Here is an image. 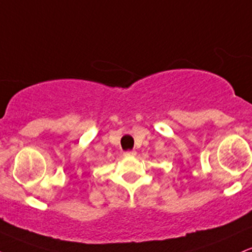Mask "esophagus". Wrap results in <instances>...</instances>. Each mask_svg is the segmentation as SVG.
<instances>
[{
    "instance_id": "1",
    "label": "esophagus",
    "mask_w": 252,
    "mask_h": 252,
    "mask_svg": "<svg viewBox=\"0 0 252 252\" xmlns=\"http://www.w3.org/2000/svg\"><path fill=\"white\" fill-rule=\"evenodd\" d=\"M135 155H136L135 150H131V152H126V153H124V156H126V158H130V156H135Z\"/></svg>"
}]
</instances>
